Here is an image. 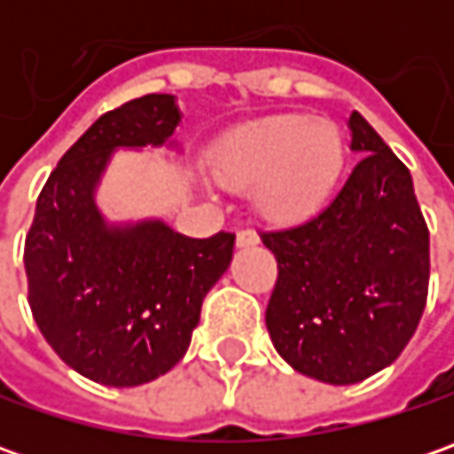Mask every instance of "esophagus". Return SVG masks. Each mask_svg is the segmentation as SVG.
I'll list each match as a JSON object with an SVG mask.
<instances>
[{
    "mask_svg": "<svg viewBox=\"0 0 454 454\" xmlns=\"http://www.w3.org/2000/svg\"><path fill=\"white\" fill-rule=\"evenodd\" d=\"M257 242H260V235H257L254 230H239V232H237V245H239V247H253Z\"/></svg>",
    "mask_w": 454,
    "mask_h": 454,
    "instance_id": "1",
    "label": "esophagus"
}]
</instances>
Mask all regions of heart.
<instances>
[{
  "instance_id": "obj_1",
  "label": "heart",
  "mask_w": 454,
  "mask_h": 454,
  "mask_svg": "<svg viewBox=\"0 0 454 454\" xmlns=\"http://www.w3.org/2000/svg\"><path fill=\"white\" fill-rule=\"evenodd\" d=\"M343 159L346 144L336 123L283 114L230 133L212 153V171L230 189L254 186L262 217L293 222L328 200Z\"/></svg>"
}]
</instances>
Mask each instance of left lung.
Segmentation results:
<instances>
[{
    "label": "left lung",
    "instance_id": "1",
    "mask_svg": "<svg viewBox=\"0 0 454 454\" xmlns=\"http://www.w3.org/2000/svg\"><path fill=\"white\" fill-rule=\"evenodd\" d=\"M364 153L339 194L295 227L260 232L278 260L265 310L272 346L295 372L356 384L404 351L427 303L429 230L402 164L361 114Z\"/></svg>",
    "mask_w": 454,
    "mask_h": 454
}]
</instances>
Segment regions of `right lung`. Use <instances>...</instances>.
Masks as SVG:
<instances>
[{"label":"right lung","mask_w":454,"mask_h":454,"mask_svg":"<svg viewBox=\"0 0 454 454\" xmlns=\"http://www.w3.org/2000/svg\"><path fill=\"white\" fill-rule=\"evenodd\" d=\"M182 115L151 93L98 118L65 151L25 239L27 301L55 354L106 387H138L179 364L201 301L230 268L235 235L194 239L161 219L115 227L96 186L121 146H161Z\"/></svg>","instance_id":"add662e5"}]
</instances>
